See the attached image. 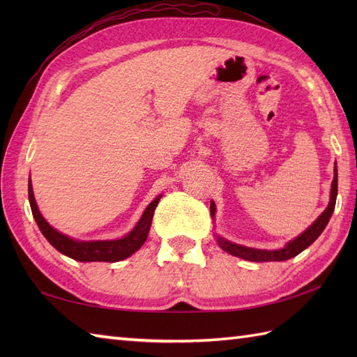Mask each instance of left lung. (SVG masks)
<instances>
[{"label":"left lung","mask_w":357,"mask_h":357,"mask_svg":"<svg viewBox=\"0 0 357 357\" xmlns=\"http://www.w3.org/2000/svg\"><path fill=\"white\" fill-rule=\"evenodd\" d=\"M336 196H337V165L335 164V176H333V183H331V190H330V201L328 206L325 208L319 218L308 227L305 231H302L299 236H296L290 242H287L285 247L278 248V250H261V248H252V247H245L241 244H234L231 241H227L224 238L216 234V242L218 245L221 247L224 252L230 253L231 256L242 257L245 261H252V262H270V261H287L291 259V257L298 256L301 252H304L305 248H308L313 242L321 236V233L325 230L327 227L330 218L335 211L336 206ZM216 213V206L215 202H210V215L215 219Z\"/></svg>","instance_id":"obj_1"}]
</instances>
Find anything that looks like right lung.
Segmentation results:
<instances>
[{"label": "right lung", "mask_w": 357, "mask_h": 357, "mask_svg": "<svg viewBox=\"0 0 357 357\" xmlns=\"http://www.w3.org/2000/svg\"><path fill=\"white\" fill-rule=\"evenodd\" d=\"M161 198L162 195H159L149 204L142 216L139 218V221L136 222V225L126 236L105 241H79L58 231L45 221L40 208L36 206L32 183L29 181V202L30 208H32V215L38 224V229L41 230L44 238L50 242V245L55 247L59 253L79 262H118L132 256L135 252H138L149 236L151 219H153L155 208Z\"/></svg>", "instance_id": "add662e5"}]
</instances>
